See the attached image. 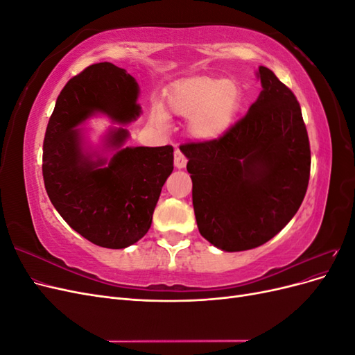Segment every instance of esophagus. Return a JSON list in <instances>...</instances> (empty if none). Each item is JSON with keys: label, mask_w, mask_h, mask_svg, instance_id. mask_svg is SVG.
Wrapping results in <instances>:
<instances>
[{"label": "esophagus", "mask_w": 355, "mask_h": 355, "mask_svg": "<svg viewBox=\"0 0 355 355\" xmlns=\"http://www.w3.org/2000/svg\"><path fill=\"white\" fill-rule=\"evenodd\" d=\"M187 163H188L187 157L182 154V151L178 148L175 151V166H176V168H184L187 166Z\"/></svg>", "instance_id": "obj_1"}]
</instances>
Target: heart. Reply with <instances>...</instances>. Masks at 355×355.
Instances as JSON below:
<instances>
[{"label": "heart", "mask_w": 355, "mask_h": 355, "mask_svg": "<svg viewBox=\"0 0 355 355\" xmlns=\"http://www.w3.org/2000/svg\"><path fill=\"white\" fill-rule=\"evenodd\" d=\"M241 101L240 87L234 81L197 77L180 83L168 96L170 111L179 116H191L189 133L201 142L220 137L231 127ZM154 120L167 124V115L154 110Z\"/></svg>", "instance_id": "b5f03b06"}]
</instances>
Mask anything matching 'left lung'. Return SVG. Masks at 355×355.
I'll list each match as a JSON object with an SVG mask.
<instances>
[{"label":"left lung","instance_id":"left-lung-1","mask_svg":"<svg viewBox=\"0 0 355 355\" xmlns=\"http://www.w3.org/2000/svg\"><path fill=\"white\" fill-rule=\"evenodd\" d=\"M262 92L247 114L210 142H188L200 234L225 252L250 250L290 222L306 194L311 149L293 92L265 67Z\"/></svg>","mask_w":355,"mask_h":355}]
</instances>
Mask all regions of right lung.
<instances>
[{
  "instance_id": "obj_1",
  "label": "right lung",
  "mask_w": 355,
  "mask_h": 355,
  "mask_svg": "<svg viewBox=\"0 0 355 355\" xmlns=\"http://www.w3.org/2000/svg\"><path fill=\"white\" fill-rule=\"evenodd\" d=\"M139 85L125 69L94 63L72 77L56 101L42 145V178L53 206L84 239L106 249H124L151 228L164 182L173 171V146L121 148L123 127L110 128L109 166L84 149L78 125L96 112L128 124L141 115ZM96 156V159L92 157Z\"/></svg>"
}]
</instances>
